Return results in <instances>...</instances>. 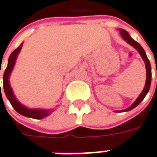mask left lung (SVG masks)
<instances>
[{
  "label": "left lung",
  "mask_w": 157,
  "mask_h": 157,
  "mask_svg": "<svg viewBox=\"0 0 157 157\" xmlns=\"http://www.w3.org/2000/svg\"><path fill=\"white\" fill-rule=\"evenodd\" d=\"M120 33H121V36L123 37V39H124V41H126L130 45L133 46L134 48L139 51V53L140 54V56L142 57L143 60H144V62H145L146 69H147V80H146V84H145V87L143 89L142 92L140 93V96L138 97V98L135 100V102H134L133 104L130 106V107H128L127 109L122 110V111H115V112H125V111H130V110L133 109L134 107H136V106H138V105L142 101L143 99H144V98L146 97V95L147 94V92H148V90H149L150 85H151V76H152V74H151V66H150V62H149V60L147 59V54H146V52L144 51V49L141 47V45H140L139 42L134 41L133 39L130 36V34L126 32L125 30H124V29H120Z\"/></svg>",
  "instance_id": "obj_1"
}]
</instances>
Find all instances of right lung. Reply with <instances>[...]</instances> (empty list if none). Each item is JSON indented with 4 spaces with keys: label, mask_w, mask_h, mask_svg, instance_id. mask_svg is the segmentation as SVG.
<instances>
[{
    "label": "right lung",
    "mask_w": 157,
    "mask_h": 157,
    "mask_svg": "<svg viewBox=\"0 0 157 157\" xmlns=\"http://www.w3.org/2000/svg\"><path fill=\"white\" fill-rule=\"evenodd\" d=\"M23 43H21L19 45L18 48H17L10 56L9 60H8V66L6 67V69L4 71L3 74V89H4V92L6 94V97L9 99V101L10 102L11 106H13L15 110L20 114V115L26 116V117H31L33 119H42L43 117H46L47 115H49L51 114V110H44V109H31V108H27L26 106H23L20 102L17 101V99L15 97L14 93L12 91V89L10 87V75L12 72V69L14 67L15 63H16V59L18 55V53L20 52L21 49H22ZM1 71V67H0ZM1 74V72H0ZM0 91H1V83H0ZM2 92V91H1Z\"/></svg>",
    "instance_id": "1"
}]
</instances>
